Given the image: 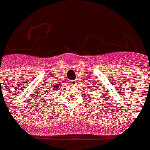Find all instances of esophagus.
I'll use <instances>...</instances> for the list:
<instances>
[{"label":"esophagus","mask_w":150,"mask_h":150,"mask_svg":"<svg viewBox=\"0 0 150 150\" xmlns=\"http://www.w3.org/2000/svg\"><path fill=\"white\" fill-rule=\"evenodd\" d=\"M70 83L72 84L73 86H76V85L77 84V81H75V80H73V81H70Z\"/></svg>","instance_id":"1"}]
</instances>
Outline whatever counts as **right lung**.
I'll return each mask as SVG.
<instances>
[{
	"label": "right lung",
	"mask_w": 150,
	"mask_h": 150,
	"mask_svg": "<svg viewBox=\"0 0 150 150\" xmlns=\"http://www.w3.org/2000/svg\"><path fill=\"white\" fill-rule=\"evenodd\" d=\"M59 87H60V85H59V84H55V86H52V88L51 89V90H58V89H59ZM48 89H50V88H48Z\"/></svg>",
	"instance_id": "obj_1"
}]
</instances>
